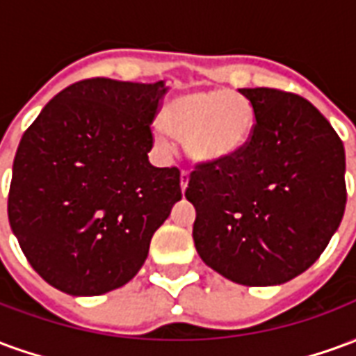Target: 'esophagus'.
Returning a JSON list of instances; mask_svg holds the SVG:
<instances>
[{
	"label": "esophagus",
	"instance_id": "esophagus-1",
	"mask_svg": "<svg viewBox=\"0 0 356 356\" xmlns=\"http://www.w3.org/2000/svg\"><path fill=\"white\" fill-rule=\"evenodd\" d=\"M186 186H188V171H183V173H181V191H183V193L186 191Z\"/></svg>",
	"mask_w": 356,
	"mask_h": 356
}]
</instances>
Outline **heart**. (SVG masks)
Here are the masks:
<instances>
[{
  "label": "heart",
  "instance_id": "b5f03b06",
  "mask_svg": "<svg viewBox=\"0 0 356 356\" xmlns=\"http://www.w3.org/2000/svg\"><path fill=\"white\" fill-rule=\"evenodd\" d=\"M254 131V110L244 99L227 91H198L171 99L152 135L162 150H171L173 135L183 139L191 160L216 163L231 158Z\"/></svg>",
  "mask_w": 356,
  "mask_h": 356
}]
</instances>
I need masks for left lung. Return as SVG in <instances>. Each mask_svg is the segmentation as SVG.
<instances>
[{"instance_id":"obj_1","label":"left lung","mask_w":356,"mask_h":356,"mask_svg":"<svg viewBox=\"0 0 356 356\" xmlns=\"http://www.w3.org/2000/svg\"><path fill=\"white\" fill-rule=\"evenodd\" d=\"M255 125L238 152L193 171L186 200L202 261L242 286H278L328 246L347 202L345 150L311 102L268 88L238 89Z\"/></svg>"}]
</instances>
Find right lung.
<instances>
[{
    "label": "right lung",
    "instance_id": "right-lung-1",
    "mask_svg": "<svg viewBox=\"0 0 356 356\" xmlns=\"http://www.w3.org/2000/svg\"><path fill=\"white\" fill-rule=\"evenodd\" d=\"M165 80L93 78L55 95L15 154L9 223L38 275L70 296L124 286L181 200L177 168H154L150 124Z\"/></svg>",
    "mask_w": 356,
    "mask_h": 356
}]
</instances>
